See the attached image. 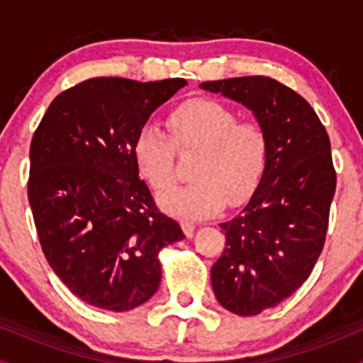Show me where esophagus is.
<instances>
[{
    "instance_id": "obj_1",
    "label": "esophagus",
    "mask_w": 363,
    "mask_h": 363,
    "mask_svg": "<svg viewBox=\"0 0 363 363\" xmlns=\"http://www.w3.org/2000/svg\"><path fill=\"white\" fill-rule=\"evenodd\" d=\"M181 227H182V230H184L186 237H191V235H193V232H194L196 225H194L193 222H187V220H182V222H181Z\"/></svg>"
}]
</instances>
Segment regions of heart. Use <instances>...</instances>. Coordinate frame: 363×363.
<instances>
[{
    "label": "heart",
    "mask_w": 363,
    "mask_h": 363,
    "mask_svg": "<svg viewBox=\"0 0 363 363\" xmlns=\"http://www.w3.org/2000/svg\"><path fill=\"white\" fill-rule=\"evenodd\" d=\"M170 136L153 124L138 131L133 160L153 189L172 186L179 153H196L189 184L160 196V206L177 218H205L222 210L225 201L240 205L254 193L268 158V136L261 124L239 121L223 104L193 99L170 112Z\"/></svg>",
    "instance_id": "obj_1"
}]
</instances>
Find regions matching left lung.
<instances>
[{"instance_id": "8db88e82", "label": "left lung", "mask_w": 363, "mask_h": 363, "mask_svg": "<svg viewBox=\"0 0 363 363\" xmlns=\"http://www.w3.org/2000/svg\"><path fill=\"white\" fill-rule=\"evenodd\" d=\"M199 86L247 107L268 136L259 184L234 218L220 223L227 242L211 266L216 301L234 314L256 315L290 297L323 251L336 189L331 143L309 102L273 78Z\"/></svg>"}]
</instances>
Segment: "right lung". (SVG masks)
Listing matches in <instances>:
<instances>
[{"label":"right lung","instance_id":"right-lung-1","mask_svg":"<svg viewBox=\"0 0 363 363\" xmlns=\"http://www.w3.org/2000/svg\"><path fill=\"white\" fill-rule=\"evenodd\" d=\"M184 78H90L51 102L30 143L28 203L45 259L94 307L124 312L160 285L158 252L184 239L158 211L133 160L152 112Z\"/></svg>","mask_w":363,"mask_h":363}]
</instances>
